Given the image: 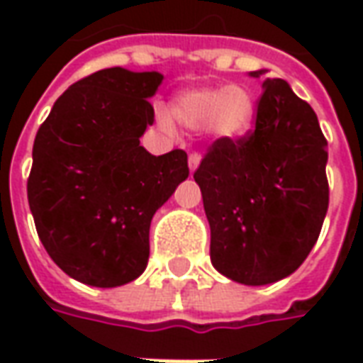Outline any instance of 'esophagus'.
I'll use <instances>...</instances> for the list:
<instances>
[{"label": "esophagus", "instance_id": "1", "mask_svg": "<svg viewBox=\"0 0 363 363\" xmlns=\"http://www.w3.org/2000/svg\"><path fill=\"white\" fill-rule=\"evenodd\" d=\"M200 159H202L200 157V153H190L189 155V167L192 173H194L198 169V165H200Z\"/></svg>", "mask_w": 363, "mask_h": 363}]
</instances>
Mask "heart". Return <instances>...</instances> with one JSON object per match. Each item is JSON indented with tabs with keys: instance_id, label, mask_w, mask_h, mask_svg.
<instances>
[{
	"instance_id": "obj_1",
	"label": "heart",
	"mask_w": 363,
	"mask_h": 363,
	"mask_svg": "<svg viewBox=\"0 0 363 363\" xmlns=\"http://www.w3.org/2000/svg\"><path fill=\"white\" fill-rule=\"evenodd\" d=\"M171 116L174 122L189 130L208 128L218 138L237 140L251 130L255 118V99L251 91L239 85L196 87L174 96ZM157 118L163 128L173 126V121L167 112H159Z\"/></svg>"
}]
</instances>
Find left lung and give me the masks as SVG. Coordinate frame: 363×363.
<instances>
[{"instance_id": "left-lung-1", "label": "left lung", "mask_w": 363, "mask_h": 363, "mask_svg": "<svg viewBox=\"0 0 363 363\" xmlns=\"http://www.w3.org/2000/svg\"><path fill=\"white\" fill-rule=\"evenodd\" d=\"M267 69L251 72L260 77ZM327 140L284 79H267L255 130L212 143L194 173L210 223L213 268L264 286L301 267L328 208Z\"/></svg>"}]
</instances>
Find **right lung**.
Listing matches in <instances>:
<instances>
[{"mask_svg": "<svg viewBox=\"0 0 363 363\" xmlns=\"http://www.w3.org/2000/svg\"><path fill=\"white\" fill-rule=\"evenodd\" d=\"M159 72L108 67L74 83L38 128L28 206L50 259L74 280L116 288L150 259L153 213L189 177L182 150L140 145Z\"/></svg>", "mask_w": 363, "mask_h": 363, "instance_id": "1", "label": "right lung"}]
</instances>
